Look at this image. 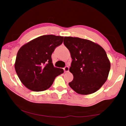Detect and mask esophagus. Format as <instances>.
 <instances>
[{
	"label": "esophagus",
	"instance_id": "1",
	"mask_svg": "<svg viewBox=\"0 0 126 126\" xmlns=\"http://www.w3.org/2000/svg\"><path fill=\"white\" fill-rule=\"evenodd\" d=\"M64 71L65 73L66 72H68L69 71V67H68V66H66L64 68Z\"/></svg>",
	"mask_w": 126,
	"mask_h": 126
}]
</instances>
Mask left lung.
Returning <instances> with one entry per match:
<instances>
[{
  "label": "left lung",
  "mask_w": 126,
  "mask_h": 126,
  "mask_svg": "<svg viewBox=\"0 0 126 126\" xmlns=\"http://www.w3.org/2000/svg\"><path fill=\"white\" fill-rule=\"evenodd\" d=\"M64 44L72 59L69 71L73 79L70 87L80 94L95 92L107 79L110 64L102 47L91 40L65 37Z\"/></svg>",
  "instance_id": "left-lung-1"
}]
</instances>
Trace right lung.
I'll use <instances>...</instances> for the list:
<instances>
[{
	"label": "right lung",
	"instance_id": "obj_1",
	"mask_svg": "<svg viewBox=\"0 0 126 126\" xmlns=\"http://www.w3.org/2000/svg\"><path fill=\"white\" fill-rule=\"evenodd\" d=\"M63 37L42 35L24 44L17 53L15 69L19 78L27 88L43 91L52 86L63 69L54 67L52 55L57 47L63 43Z\"/></svg>",
	"mask_w": 126,
	"mask_h": 126
}]
</instances>
